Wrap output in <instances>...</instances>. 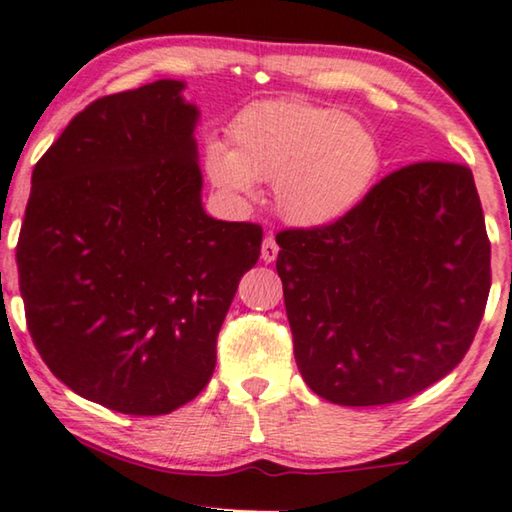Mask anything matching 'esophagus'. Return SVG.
Instances as JSON below:
<instances>
[{"instance_id":"esophagus-1","label":"esophagus","mask_w":512,"mask_h":512,"mask_svg":"<svg viewBox=\"0 0 512 512\" xmlns=\"http://www.w3.org/2000/svg\"><path fill=\"white\" fill-rule=\"evenodd\" d=\"M276 257H278V243L273 239V234H269L262 243V259L266 264H271Z\"/></svg>"}]
</instances>
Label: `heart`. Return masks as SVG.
Segmentation results:
<instances>
[{"label":"heart","mask_w":512,"mask_h":512,"mask_svg":"<svg viewBox=\"0 0 512 512\" xmlns=\"http://www.w3.org/2000/svg\"><path fill=\"white\" fill-rule=\"evenodd\" d=\"M230 144L204 151L213 186L253 197L255 181H273V202L287 223L324 227L354 213L384 167L377 133L340 108L303 101H262L230 124Z\"/></svg>","instance_id":"1"}]
</instances>
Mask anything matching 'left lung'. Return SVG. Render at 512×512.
<instances>
[{"instance_id": "left-lung-1", "label": "left lung", "mask_w": 512, "mask_h": 512, "mask_svg": "<svg viewBox=\"0 0 512 512\" xmlns=\"http://www.w3.org/2000/svg\"><path fill=\"white\" fill-rule=\"evenodd\" d=\"M276 241L294 358L319 398L407 400L469 352L492 271L467 165H404L347 218L282 230Z\"/></svg>"}]
</instances>
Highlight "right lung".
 <instances>
[{"label": "right lung", "mask_w": 512, "mask_h": 512, "mask_svg": "<svg viewBox=\"0 0 512 512\" xmlns=\"http://www.w3.org/2000/svg\"><path fill=\"white\" fill-rule=\"evenodd\" d=\"M158 80L96 98L34 167L18 239L27 329L82 398L160 416L202 393L262 227L202 209L195 105Z\"/></svg>", "instance_id": "obj_1"}]
</instances>
